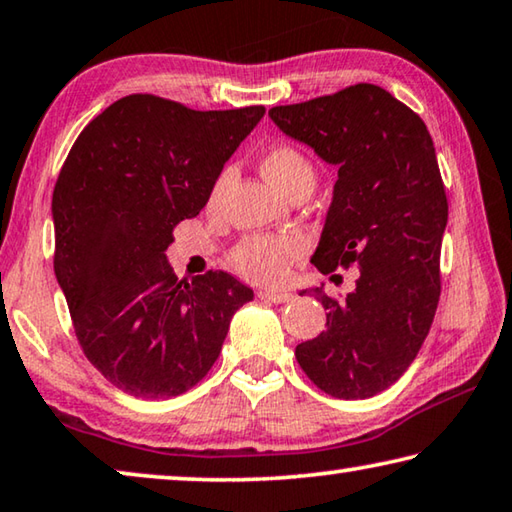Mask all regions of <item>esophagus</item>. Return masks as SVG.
Segmentation results:
<instances>
[{"label":"esophagus","instance_id":"1","mask_svg":"<svg viewBox=\"0 0 512 512\" xmlns=\"http://www.w3.org/2000/svg\"><path fill=\"white\" fill-rule=\"evenodd\" d=\"M259 298L266 300V302H275V305H282V302H289L293 300L291 293H284V291H271V289H262L257 293Z\"/></svg>","mask_w":512,"mask_h":512}]
</instances>
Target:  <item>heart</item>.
<instances>
[{
    "mask_svg": "<svg viewBox=\"0 0 512 512\" xmlns=\"http://www.w3.org/2000/svg\"><path fill=\"white\" fill-rule=\"evenodd\" d=\"M262 171L271 183L291 196L296 189H311L316 183V167L293 144H275L262 155ZM232 178L230 169H223L214 178L207 194V210L221 205L225 187ZM300 241L291 235H248L232 248L230 262L235 271L250 282L277 284L287 277V268L293 257L300 253Z\"/></svg>",
    "mask_w": 512,
    "mask_h": 512,
    "instance_id": "b5f03b06",
    "label": "heart"
}]
</instances>
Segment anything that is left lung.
<instances>
[{
	"instance_id": "1",
	"label": "left lung",
	"mask_w": 512,
	"mask_h": 512,
	"mask_svg": "<svg viewBox=\"0 0 512 512\" xmlns=\"http://www.w3.org/2000/svg\"><path fill=\"white\" fill-rule=\"evenodd\" d=\"M268 115L339 167L311 264L325 275L361 271L343 300L311 291L327 329L300 343L296 359L323 393L366 400L404 375L436 316L447 194L433 140L420 115L372 83Z\"/></svg>"
}]
</instances>
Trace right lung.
Wrapping results in <instances>:
<instances>
[{"label": "right lung", "mask_w": 512, "mask_h": 512, "mask_svg": "<svg viewBox=\"0 0 512 512\" xmlns=\"http://www.w3.org/2000/svg\"><path fill=\"white\" fill-rule=\"evenodd\" d=\"M264 112L128 94L76 137L51 198L54 271L83 354L119 391L169 400L194 388L253 300L225 271L178 280L164 253Z\"/></svg>", "instance_id": "obj_1"}]
</instances>
